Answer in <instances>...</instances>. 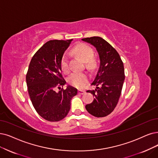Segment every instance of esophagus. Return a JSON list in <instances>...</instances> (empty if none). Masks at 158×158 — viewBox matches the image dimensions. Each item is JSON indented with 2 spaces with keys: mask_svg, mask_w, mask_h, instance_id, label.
I'll return each mask as SVG.
<instances>
[{
  "mask_svg": "<svg viewBox=\"0 0 158 158\" xmlns=\"http://www.w3.org/2000/svg\"><path fill=\"white\" fill-rule=\"evenodd\" d=\"M78 93L79 94H81V95H82V94L85 93V91H82V90H78Z\"/></svg>",
  "mask_w": 158,
  "mask_h": 158,
  "instance_id": "34e87169",
  "label": "esophagus"
}]
</instances>
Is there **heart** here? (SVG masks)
<instances>
[{
	"label": "heart",
	"instance_id": "b5f03b06",
	"mask_svg": "<svg viewBox=\"0 0 158 158\" xmlns=\"http://www.w3.org/2000/svg\"><path fill=\"white\" fill-rule=\"evenodd\" d=\"M72 52L74 54L77 56L84 63H85L86 67L93 69L96 67L95 60L92 58L94 56L93 50L84 43H80L76 45ZM61 68L63 72L67 73L69 71V62L67 56H64L61 60ZM88 79L87 75L85 73H74L71 74L68 78L69 83L73 86L77 88H83L85 85Z\"/></svg>",
	"mask_w": 158,
	"mask_h": 158
}]
</instances>
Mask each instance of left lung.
Instances as JSON below:
<instances>
[{
	"instance_id": "left-lung-1",
	"label": "left lung",
	"mask_w": 158,
	"mask_h": 158,
	"mask_svg": "<svg viewBox=\"0 0 158 158\" xmlns=\"http://www.w3.org/2000/svg\"><path fill=\"white\" fill-rule=\"evenodd\" d=\"M81 40L96 48L100 60L97 74L91 82L96 89L87 91L94 98L85 108L94 117H106L115 109L121 96L125 78L123 63L117 50L102 37L94 36Z\"/></svg>"
}]
</instances>
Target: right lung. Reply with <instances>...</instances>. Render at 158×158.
<instances>
[{"mask_svg":"<svg viewBox=\"0 0 158 158\" xmlns=\"http://www.w3.org/2000/svg\"><path fill=\"white\" fill-rule=\"evenodd\" d=\"M73 40H51L36 52L30 63L26 77L28 91L35 110L48 121L64 118L71 108V100L78 90L66 84L61 74V60ZM56 87L60 91L56 92Z\"/></svg>","mask_w":158,"mask_h":158,"instance_id":"1","label":"right lung"}]
</instances>
